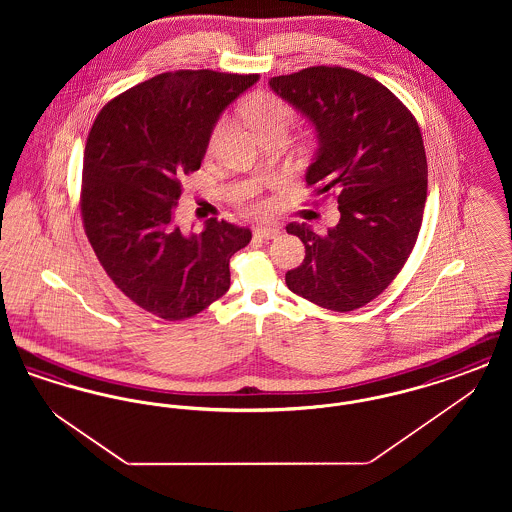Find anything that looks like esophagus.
<instances>
[{
  "label": "esophagus",
  "mask_w": 512,
  "mask_h": 512,
  "mask_svg": "<svg viewBox=\"0 0 512 512\" xmlns=\"http://www.w3.org/2000/svg\"><path fill=\"white\" fill-rule=\"evenodd\" d=\"M253 236L259 240H274L280 236V230L274 226H261V228H255Z\"/></svg>",
  "instance_id": "esophagus-1"
}]
</instances>
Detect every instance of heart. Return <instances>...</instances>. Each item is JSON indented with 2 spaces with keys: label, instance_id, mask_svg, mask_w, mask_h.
I'll list each match as a JSON object with an SVG mask.
<instances>
[{
  "label": "heart",
  "instance_id": "1",
  "mask_svg": "<svg viewBox=\"0 0 512 512\" xmlns=\"http://www.w3.org/2000/svg\"><path fill=\"white\" fill-rule=\"evenodd\" d=\"M245 119L253 124V128L265 138L268 134L282 132L286 134L295 121V111L286 99L278 98L274 94H255L244 103ZM226 130V117H220L219 121L213 124L209 138H207V149L215 151L219 146L220 138ZM265 209L263 203H255L251 207L253 213H261Z\"/></svg>",
  "mask_w": 512,
  "mask_h": 512
}]
</instances>
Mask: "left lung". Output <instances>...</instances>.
Masks as SVG:
<instances>
[{"label":"left lung","mask_w":512,"mask_h":512,"mask_svg":"<svg viewBox=\"0 0 512 512\" xmlns=\"http://www.w3.org/2000/svg\"><path fill=\"white\" fill-rule=\"evenodd\" d=\"M270 88L317 130L307 186L338 199L326 234L288 224L305 259L286 272L293 293L347 313L384 292L413 251L428 190V163L413 113L378 80L343 67L270 78Z\"/></svg>","instance_id":"obj_1"}]
</instances>
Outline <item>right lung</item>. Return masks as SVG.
Instances as JSON below:
<instances>
[{
	"instance_id": "right-lung-1",
	"label": "right lung",
	"mask_w": 512,
	"mask_h": 512,
	"mask_svg": "<svg viewBox=\"0 0 512 512\" xmlns=\"http://www.w3.org/2000/svg\"><path fill=\"white\" fill-rule=\"evenodd\" d=\"M259 74L174 71L103 105L86 140L80 213L113 284L165 320L195 317L230 288V257L249 228L209 219L184 234L174 211L182 178L201 167L220 113Z\"/></svg>"
}]
</instances>
